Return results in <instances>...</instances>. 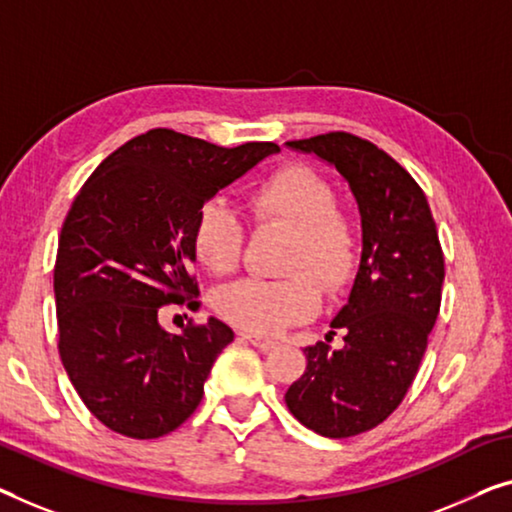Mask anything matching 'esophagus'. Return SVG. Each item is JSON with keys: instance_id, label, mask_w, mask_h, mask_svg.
<instances>
[{"instance_id": "obj_1", "label": "esophagus", "mask_w": 512, "mask_h": 512, "mask_svg": "<svg viewBox=\"0 0 512 512\" xmlns=\"http://www.w3.org/2000/svg\"><path fill=\"white\" fill-rule=\"evenodd\" d=\"M241 338H246L250 345H255L257 349H262V352H269V349H273V347L278 345L276 340L262 338V335H255V333H241Z\"/></svg>"}]
</instances>
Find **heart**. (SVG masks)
<instances>
[{"instance_id": "b5f03b06", "label": "heart", "mask_w": 512, "mask_h": 512, "mask_svg": "<svg viewBox=\"0 0 512 512\" xmlns=\"http://www.w3.org/2000/svg\"><path fill=\"white\" fill-rule=\"evenodd\" d=\"M250 216L257 225L294 230L285 280H241L216 294V310L248 333H278L317 315L322 289L340 292L358 266V239L349 220L335 209L338 197L329 181L308 165H285L250 190ZM195 257L216 276L241 266L246 225L239 213L220 200H207L195 211L190 227ZM312 275L316 277L311 278Z\"/></svg>"}]
</instances>
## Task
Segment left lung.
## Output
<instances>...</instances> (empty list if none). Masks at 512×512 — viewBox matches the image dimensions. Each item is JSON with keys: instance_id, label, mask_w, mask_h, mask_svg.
Instances as JSON below:
<instances>
[{"instance_id": "1", "label": "left lung", "mask_w": 512, "mask_h": 512, "mask_svg": "<svg viewBox=\"0 0 512 512\" xmlns=\"http://www.w3.org/2000/svg\"><path fill=\"white\" fill-rule=\"evenodd\" d=\"M287 147L333 165L361 211V264L331 322L345 345L305 347V372L285 393L296 421L345 439L384 423L407 395L439 315L444 253L425 193L386 151L352 133Z\"/></svg>"}]
</instances>
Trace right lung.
I'll use <instances>...</instances> for the list:
<instances>
[{"label":"right lung","mask_w":512,"mask_h":512,"mask_svg":"<svg viewBox=\"0 0 512 512\" xmlns=\"http://www.w3.org/2000/svg\"><path fill=\"white\" fill-rule=\"evenodd\" d=\"M278 151L273 142L225 149L154 128L105 158L80 188L55 264L59 356L82 402L112 432L163 437L202 402L234 333L216 317L170 333L160 308L200 294L190 273L200 204Z\"/></svg>","instance_id":"add662e5"}]
</instances>
